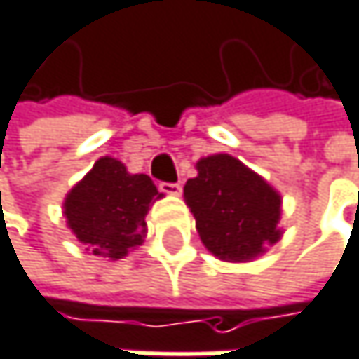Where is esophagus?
I'll use <instances>...</instances> for the list:
<instances>
[{"label":"esophagus","instance_id":"34e87169","mask_svg":"<svg viewBox=\"0 0 359 359\" xmlns=\"http://www.w3.org/2000/svg\"><path fill=\"white\" fill-rule=\"evenodd\" d=\"M159 191H163L168 196H181L183 187H181V183H159Z\"/></svg>","mask_w":359,"mask_h":359}]
</instances>
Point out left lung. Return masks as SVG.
Segmentation results:
<instances>
[{"label":"left lung","instance_id":"left-lung-1","mask_svg":"<svg viewBox=\"0 0 359 359\" xmlns=\"http://www.w3.org/2000/svg\"><path fill=\"white\" fill-rule=\"evenodd\" d=\"M185 185L202 244L225 263H248L280 242L282 196L261 174L229 153L198 159Z\"/></svg>","mask_w":359,"mask_h":359}]
</instances>
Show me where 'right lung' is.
I'll use <instances>...</instances> for the list:
<instances>
[{
    "label": "right lung",
    "mask_w": 359,
    "mask_h": 359,
    "mask_svg": "<svg viewBox=\"0 0 359 359\" xmlns=\"http://www.w3.org/2000/svg\"><path fill=\"white\" fill-rule=\"evenodd\" d=\"M161 198L147 174L104 155L65 196L62 217L90 255L119 261L144 242V217Z\"/></svg>",
    "instance_id": "1"
}]
</instances>
